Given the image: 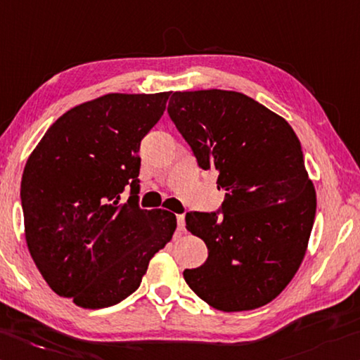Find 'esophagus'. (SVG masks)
I'll return each mask as SVG.
<instances>
[{
	"label": "esophagus",
	"mask_w": 360,
	"mask_h": 360,
	"mask_svg": "<svg viewBox=\"0 0 360 360\" xmlns=\"http://www.w3.org/2000/svg\"><path fill=\"white\" fill-rule=\"evenodd\" d=\"M176 228L179 231H185V215H176Z\"/></svg>",
	"instance_id": "obj_1"
}]
</instances>
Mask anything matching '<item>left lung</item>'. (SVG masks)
<instances>
[{
  "mask_svg": "<svg viewBox=\"0 0 360 360\" xmlns=\"http://www.w3.org/2000/svg\"><path fill=\"white\" fill-rule=\"evenodd\" d=\"M167 112L199 166L217 169L223 215L186 213L209 257L184 272L198 297L247 311L278 297L304 261L316 191L285 118L238 91H175Z\"/></svg>",
  "mask_w": 360,
  "mask_h": 360,
  "instance_id": "8db88e82",
  "label": "left lung"
}]
</instances>
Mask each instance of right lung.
I'll use <instances>...</instances> for the list:
<instances>
[{
    "mask_svg": "<svg viewBox=\"0 0 360 360\" xmlns=\"http://www.w3.org/2000/svg\"><path fill=\"white\" fill-rule=\"evenodd\" d=\"M172 91L109 93L72 107L31 151L22 176L25 238L42 278L82 308L128 297L176 218L139 209V148ZM131 188L128 203L119 200Z\"/></svg>",
    "mask_w": 360,
    "mask_h": 360,
    "instance_id": "add662e5",
    "label": "right lung"
}]
</instances>
